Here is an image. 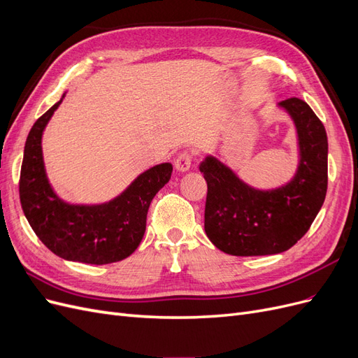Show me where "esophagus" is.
I'll return each instance as SVG.
<instances>
[{
	"label": "esophagus",
	"instance_id": "esophagus-1",
	"mask_svg": "<svg viewBox=\"0 0 358 358\" xmlns=\"http://www.w3.org/2000/svg\"><path fill=\"white\" fill-rule=\"evenodd\" d=\"M191 161H192V155L191 152H188V150H185V152L179 154V157L176 158L175 161V167L178 171H188L191 169Z\"/></svg>",
	"mask_w": 358,
	"mask_h": 358
}]
</instances>
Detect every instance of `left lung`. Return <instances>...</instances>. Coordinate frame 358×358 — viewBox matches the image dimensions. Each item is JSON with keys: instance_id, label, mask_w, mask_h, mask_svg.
I'll return each mask as SVG.
<instances>
[{"instance_id": "obj_1", "label": "left lung", "mask_w": 358, "mask_h": 358, "mask_svg": "<svg viewBox=\"0 0 358 358\" xmlns=\"http://www.w3.org/2000/svg\"><path fill=\"white\" fill-rule=\"evenodd\" d=\"M278 106L291 116L297 129L299 167L288 183L257 189L218 158L209 155L200 164L208 182L204 231L225 254L255 257L287 251L306 234L326 199V128L296 96Z\"/></svg>"}]
</instances>
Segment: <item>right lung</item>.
<instances>
[{
    "label": "right lung",
    "instance_id": "add662e5",
    "mask_svg": "<svg viewBox=\"0 0 358 358\" xmlns=\"http://www.w3.org/2000/svg\"><path fill=\"white\" fill-rule=\"evenodd\" d=\"M62 99L37 119L27 137L19 180L22 210L38 239L55 255L96 266L121 262L142 242L150 201L170 180L173 166L162 162L150 167L107 203L70 204L61 200L46 176L41 136Z\"/></svg>",
    "mask_w": 358,
    "mask_h": 358
}]
</instances>
